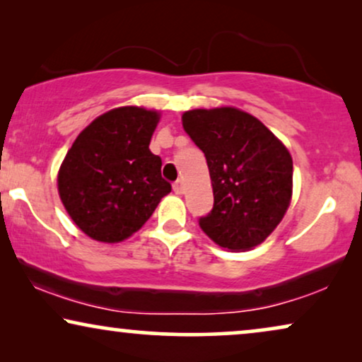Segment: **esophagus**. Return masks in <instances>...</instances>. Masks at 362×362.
<instances>
[{
	"instance_id": "34e87169",
	"label": "esophagus",
	"mask_w": 362,
	"mask_h": 362,
	"mask_svg": "<svg viewBox=\"0 0 362 362\" xmlns=\"http://www.w3.org/2000/svg\"><path fill=\"white\" fill-rule=\"evenodd\" d=\"M173 191H175L176 194H182V192H185V182H182V180H177L175 185H173Z\"/></svg>"
}]
</instances>
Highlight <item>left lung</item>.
Segmentation results:
<instances>
[{
    "label": "left lung",
    "instance_id": "1",
    "mask_svg": "<svg viewBox=\"0 0 362 362\" xmlns=\"http://www.w3.org/2000/svg\"><path fill=\"white\" fill-rule=\"evenodd\" d=\"M182 127L204 153L214 192L201 229L229 250L262 244L290 206L288 150L260 120L234 107L185 112Z\"/></svg>",
    "mask_w": 362,
    "mask_h": 362
}]
</instances>
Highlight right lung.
Wrapping results in <instances>:
<instances>
[{
  "instance_id": "1",
  "label": "right lung",
  "mask_w": 362,
  "mask_h": 362,
  "mask_svg": "<svg viewBox=\"0 0 362 362\" xmlns=\"http://www.w3.org/2000/svg\"><path fill=\"white\" fill-rule=\"evenodd\" d=\"M158 112L120 107L97 117L76 138L57 176L69 216L93 240L115 244L150 219L171 185L150 151Z\"/></svg>"
}]
</instances>
